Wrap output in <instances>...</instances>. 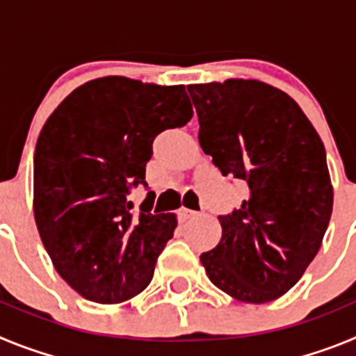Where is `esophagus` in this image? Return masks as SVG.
<instances>
[{
    "label": "esophagus",
    "instance_id": "esophagus-1",
    "mask_svg": "<svg viewBox=\"0 0 356 356\" xmlns=\"http://www.w3.org/2000/svg\"><path fill=\"white\" fill-rule=\"evenodd\" d=\"M197 216H200V212H196V210H191V209H181L180 212H178L180 221H187V219H193V217H197Z\"/></svg>",
    "mask_w": 356,
    "mask_h": 356
}]
</instances>
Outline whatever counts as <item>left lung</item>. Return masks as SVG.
I'll use <instances>...</instances> for the list:
<instances>
[{
    "instance_id": "1",
    "label": "left lung",
    "mask_w": 356,
    "mask_h": 356,
    "mask_svg": "<svg viewBox=\"0 0 356 356\" xmlns=\"http://www.w3.org/2000/svg\"><path fill=\"white\" fill-rule=\"evenodd\" d=\"M201 149L222 176L246 181L241 209L219 216L222 237L200 260L210 282L244 303L298 284L321 248L333 207L326 151L284 90L259 80L188 85Z\"/></svg>"
}]
</instances>
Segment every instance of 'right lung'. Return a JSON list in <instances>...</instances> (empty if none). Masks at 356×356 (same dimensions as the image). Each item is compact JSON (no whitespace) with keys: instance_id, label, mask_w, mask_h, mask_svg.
I'll return each mask as SVG.
<instances>
[{"instance_id":"1","label":"right lung","mask_w":356,"mask_h":356,"mask_svg":"<svg viewBox=\"0 0 356 356\" xmlns=\"http://www.w3.org/2000/svg\"><path fill=\"white\" fill-rule=\"evenodd\" d=\"M193 118L184 85L90 80L48 118L33 156V213L56 273L85 300L114 305L149 285L175 213H134L160 131ZM149 197V194H147Z\"/></svg>"}]
</instances>
